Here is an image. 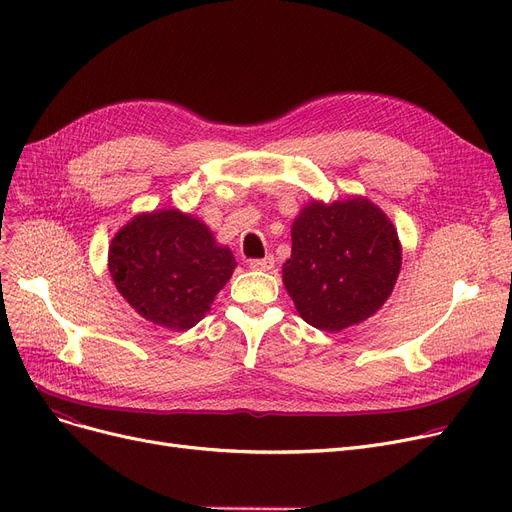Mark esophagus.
<instances>
[{
  "label": "esophagus",
  "mask_w": 512,
  "mask_h": 512,
  "mask_svg": "<svg viewBox=\"0 0 512 512\" xmlns=\"http://www.w3.org/2000/svg\"><path fill=\"white\" fill-rule=\"evenodd\" d=\"M251 270H259V272H267L274 267V255H265L263 259H251L249 261Z\"/></svg>",
  "instance_id": "esophagus-1"
}]
</instances>
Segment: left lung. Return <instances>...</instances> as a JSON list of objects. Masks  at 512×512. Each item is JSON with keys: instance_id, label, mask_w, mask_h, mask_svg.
I'll return each mask as SVG.
<instances>
[{"instance_id": "left-lung-1", "label": "left lung", "mask_w": 512, "mask_h": 512, "mask_svg": "<svg viewBox=\"0 0 512 512\" xmlns=\"http://www.w3.org/2000/svg\"><path fill=\"white\" fill-rule=\"evenodd\" d=\"M290 236L292 253L282 265V280L309 326L340 332L388 301L402 247L388 215L369 199H313L294 218Z\"/></svg>"}]
</instances>
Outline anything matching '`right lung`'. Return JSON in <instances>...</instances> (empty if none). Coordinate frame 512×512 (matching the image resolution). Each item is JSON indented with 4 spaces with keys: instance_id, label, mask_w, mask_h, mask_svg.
I'll return each mask as SVG.
<instances>
[{
    "instance_id": "1",
    "label": "right lung",
    "mask_w": 512,
    "mask_h": 512,
    "mask_svg": "<svg viewBox=\"0 0 512 512\" xmlns=\"http://www.w3.org/2000/svg\"><path fill=\"white\" fill-rule=\"evenodd\" d=\"M107 267L118 292L143 319L168 330L197 326L236 261L191 213H139L112 238Z\"/></svg>"
}]
</instances>
